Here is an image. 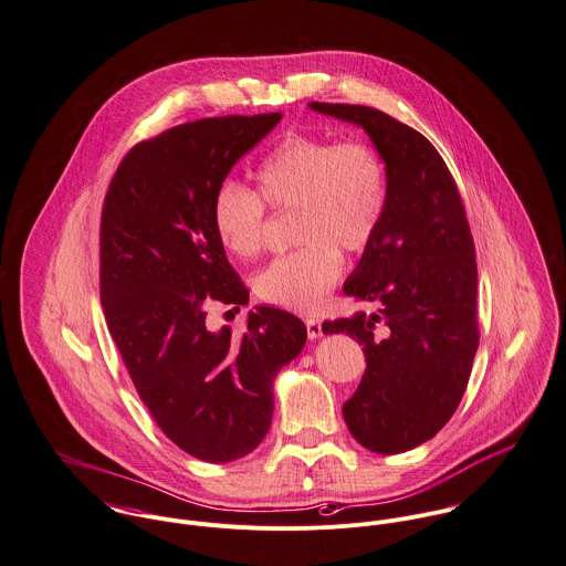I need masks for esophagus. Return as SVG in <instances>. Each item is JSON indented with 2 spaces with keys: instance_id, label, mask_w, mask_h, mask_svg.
Here are the masks:
<instances>
[{
  "instance_id": "34e87169",
  "label": "esophagus",
  "mask_w": 566,
  "mask_h": 566,
  "mask_svg": "<svg viewBox=\"0 0 566 566\" xmlns=\"http://www.w3.org/2000/svg\"><path fill=\"white\" fill-rule=\"evenodd\" d=\"M304 324H306V333L311 339H317L322 335V322L317 317H306Z\"/></svg>"
}]
</instances>
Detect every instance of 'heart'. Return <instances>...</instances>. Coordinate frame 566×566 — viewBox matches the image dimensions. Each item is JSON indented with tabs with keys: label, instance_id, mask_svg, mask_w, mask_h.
<instances>
[{
	"label": "heart",
	"instance_id": "1",
	"mask_svg": "<svg viewBox=\"0 0 566 566\" xmlns=\"http://www.w3.org/2000/svg\"><path fill=\"white\" fill-rule=\"evenodd\" d=\"M258 191L224 180L211 216L222 247L253 258L266 233V207L293 213L295 251L271 260L253 277L260 300L311 313L342 275L344 258L366 253L388 216L390 178L379 149L364 140H335L289 132L275 140L255 169Z\"/></svg>",
	"mask_w": 566,
	"mask_h": 566
}]
</instances>
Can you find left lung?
<instances>
[{
  "instance_id": "obj_1",
  "label": "left lung",
  "mask_w": 566,
  "mask_h": 566,
  "mask_svg": "<svg viewBox=\"0 0 566 566\" xmlns=\"http://www.w3.org/2000/svg\"><path fill=\"white\" fill-rule=\"evenodd\" d=\"M311 107L361 125L388 167L386 222L344 284L379 313L322 331L364 346V377L342 408L350 434L377 454L408 452L452 419L470 381L481 337L474 238L450 169L421 132L368 105Z\"/></svg>"
}]
</instances>
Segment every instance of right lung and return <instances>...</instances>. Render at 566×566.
<instances>
[{
  "instance_id": "obj_1",
  "label": "right lung",
  "mask_w": 566,
  "mask_h": 566,
  "mask_svg": "<svg viewBox=\"0 0 566 566\" xmlns=\"http://www.w3.org/2000/svg\"><path fill=\"white\" fill-rule=\"evenodd\" d=\"M282 118L213 116L136 143L109 180L98 235L107 331L163 434L182 452L229 463L271 428L273 379L306 344L300 317L255 306L244 335L211 333V302L249 291L213 229L211 205L231 167Z\"/></svg>"
}]
</instances>
